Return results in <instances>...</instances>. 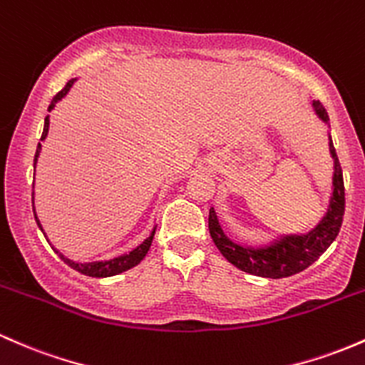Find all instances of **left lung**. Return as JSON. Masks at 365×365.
<instances>
[{"label":"left lung","instance_id":"1","mask_svg":"<svg viewBox=\"0 0 365 365\" xmlns=\"http://www.w3.org/2000/svg\"><path fill=\"white\" fill-rule=\"evenodd\" d=\"M317 115L324 121H329L327 111L320 101H313ZM331 155L334 158V179H332V197L327 214L315 230L308 235L284 237L280 242L264 249H249L233 244L219 226L217 215L212 209L209 212V231L214 244L221 250L222 256L242 272L264 278H284L296 275L307 269L329 249V245L338 237L344 215V182L338 155L332 140L329 143Z\"/></svg>","mask_w":365,"mask_h":365}]
</instances>
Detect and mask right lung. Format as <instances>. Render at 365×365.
Listing matches in <instances>:
<instances>
[{
	"instance_id": "add662e5",
	"label": "right lung",
	"mask_w": 365,
	"mask_h": 365,
	"mask_svg": "<svg viewBox=\"0 0 365 365\" xmlns=\"http://www.w3.org/2000/svg\"><path fill=\"white\" fill-rule=\"evenodd\" d=\"M74 81H76V80H69L68 83H66V87L62 88L61 92H58L56 97H53L52 103H50V106H48V111H52L53 106L57 104V101H61L62 97H64L66 93L69 92V88L73 87ZM48 125H50V120H48V116H46V118H45V127H43V134H41V139H40V140H45L46 134H48ZM40 150H41V143H38L36 155H34V165H36V160H38V156H40ZM33 210H34V209H33ZM34 217H36V214H34ZM36 222H38V226H40V228H41V225H40V221H38V217H36ZM155 230H156V228H155ZM155 230H153V233L150 235V237H148L146 240L143 242V244L137 247V249L132 250V252L123 254V256L115 257V259H109V261L74 262V261H71V259H68V257L62 256V254L58 252V250H56V252L58 254V256H61V259L64 261L66 264H69L73 269H76V272L83 273V275L97 277V278H101V277H113V275H118V273H121V272H127V269L134 268L135 264H139V262L144 259V256H146L148 250H150V247H151L153 237H155ZM41 231H43V230H41Z\"/></svg>"
}]
</instances>
